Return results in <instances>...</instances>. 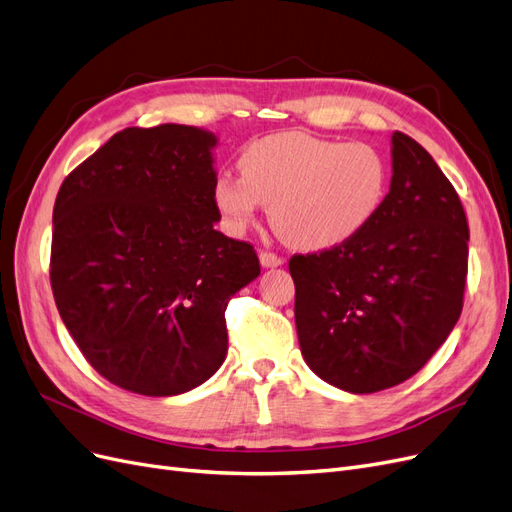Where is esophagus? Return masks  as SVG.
<instances>
[{
    "instance_id": "1",
    "label": "esophagus",
    "mask_w": 512,
    "mask_h": 512,
    "mask_svg": "<svg viewBox=\"0 0 512 512\" xmlns=\"http://www.w3.org/2000/svg\"><path fill=\"white\" fill-rule=\"evenodd\" d=\"M259 263H261L263 268H278V266H283L285 259H283V257H278V255H274V253L263 251V253H259Z\"/></svg>"
}]
</instances>
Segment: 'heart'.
Here are the masks:
<instances>
[{"instance_id":"obj_1","label":"heart","mask_w":512,"mask_h":512,"mask_svg":"<svg viewBox=\"0 0 512 512\" xmlns=\"http://www.w3.org/2000/svg\"><path fill=\"white\" fill-rule=\"evenodd\" d=\"M242 176L221 174L214 206L229 232L249 229L263 204L287 244L327 251L355 238L381 210L389 170L372 144L280 131L244 148Z\"/></svg>"}]
</instances>
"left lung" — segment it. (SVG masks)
<instances>
[{
    "mask_svg": "<svg viewBox=\"0 0 512 512\" xmlns=\"http://www.w3.org/2000/svg\"><path fill=\"white\" fill-rule=\"evenodd\" d=\"M468 221L425 148L395 131L391 185L366 229L295 255V327L308 368L349 393L417 374L455 327L468 274Z\"/></svg>",
    "mask_w": 512,
    "mask_h": 512,
    "instance_id": "1",
    "label": "left lung"
}]
</instances>
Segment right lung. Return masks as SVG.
<instances>
[{
	"label": "right lung",
	"mask_w": 512,
	"mask_h": 512,
	"mask_svg": "<svg viewBox=\"0 0 512 512\" xmlns=\"http://www.w3.org/2000/svg\"><path fill=\"white\" fill-rule=\"evenodd\" d=\"M217 144L202 127H127L57 193L59 315L121 389L170 398L206 383L227 355V302L259 276L253 246L214 229Z\"/></svg>",
	"instance_id": "1"
}]
</instances>
